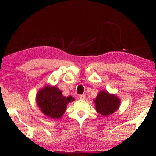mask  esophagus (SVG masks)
I'll use <instances>...</instances> for the list:
<instances>
[{"label":"esophagus","mask_w":156,"mask_h":156,"mask_svg":"<svg viewBox=\"0 0 156 156\" xmlns=\"http://www.w3.org/2000/svg\"><path fill=\"white\" fill-rule=\"evenodd\" d=\"M79 98H80V99H81V100H84V99H85V95H84V94H81V95H80V96H79Z\"/></svg>","instance_id":"esophagus-1"}]
</instances>
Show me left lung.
<instances>
[{
    "instance_id": "1",
    "label": "left lung",
    "mask_w": 156,
    "mask_h": 156,
    "mask_svg": "<svg viewBox=\"0 0 156 156\" xmlns=\"http://www.w3.org/2000/svg\"><path fill=\"white\" fill-rule=\"evenodd\" d=\"M94 102L97 112L105 116L115 112L119 107L120 102L119 98L105 91H100Z\"/></svg>"
}]
</instances>
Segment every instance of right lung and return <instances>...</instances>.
Here are the masks:
<instances>
[{
	"mask_svg": "<svg viewBox=\"0 0 156 156\" xmlns=\"http://www.w3.org/2000/svg\"><path fill=\"white\" fill-rule=\"evenodd\" d=\"M73 100L74 98L72 96H63L62 92L56 87H45L36 96L37 104L42 112L52 118L61 117L65 112L67 105Z\"/></svg>",
	"mask_w": 156,
	"mask_h": 156,
	"instance_id": "obj_1",
	"label": "right lung"
}]
</instances>
